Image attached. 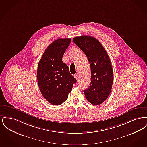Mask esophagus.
I'll return each mask as SVG.
<instances>
[{
  "mask_svg": "<svg viewBox=\"0 0 147 147\" xmlns=\"http://www.w3.org/2000/svg\"><path fill=\"white\" fill-rule=\"evenodd\" d=\"M74 77L76 78V79H78V74L76 73V74L74 75Z\"/></svg>",
  "mask_w": 147,
  "mask_h": 147,
  "instance_id": "34e87169",
  "label": "esophagus"
}]
</instances>
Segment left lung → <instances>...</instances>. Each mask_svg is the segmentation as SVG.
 Returning a JSON list of instances; mask_svg holds the SVG:
<instances>
[{"mask_svg": "<svg viewBox=\"0 0 147 147\" xmlns=\"http://www.w3.org/2000/svg\"><path fill=\"white\" fill-rule=\"evenodd\" d=\"M73 41L85 54L91 68L90 85L84 90L85 98L92 105H100L109 97L112 89L113 69L109 57L94 37L81 36Z\"/></svg>", "mask_w": 147, "mask_h": 147, "instance_id": "8db88e82", "label": "left lung"}]
</instances>
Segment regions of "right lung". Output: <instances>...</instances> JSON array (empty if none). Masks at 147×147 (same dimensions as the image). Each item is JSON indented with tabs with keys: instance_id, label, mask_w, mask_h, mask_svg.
Listing matches in <instances>:
<instances>
[{
	"instance_id": "right-lung-1",
	"label": "right lung",
	"mask_w": 147,
	"mask_h": 147,
	"mask_svg": "<svg viewBox=\"0 0 147 147\" xmlns=\"http://www.w3.org/2000/svg\"><path fill=\"white\" fill-rule=\"evenodd\" d=\"M70 42V38L53 41L46 49L38 64L37 78L40 90L52 105H61L65 101L77 82L62 61Z\"/></svg>"
}]
</instances>
